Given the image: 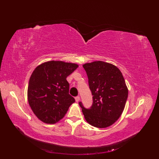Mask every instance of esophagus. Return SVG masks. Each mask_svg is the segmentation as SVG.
I'll return each instance as SVG.
<instances>
[{
	"instance_id": "1",
	"label": "esophagus",
	"mask_w": 159,
	"mask_h": 159,
	"mask_svg": "<svg viewBox=\"0 0 159 159\" xmlns=\"http://www.w3.org/2000/svg\"><path fill=\"white\" fill-rule=\"evenodd\" d=\"M75 102H78L80 100V98L79 97V96H77V97L75 98Z\"/></svg>"
}]
</instances>
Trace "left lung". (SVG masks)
<instances>
[{
    "instance_id": "8db88e82",
    "label": "left lung",
    "mask_w": 159,
    "mask_h": 159,
    "mask_svg": "<svg viewBox=\"0 0 159 159\" xmlns=\"http://www.w3.org/2000/svg\"><path fill=\"white\" fill-rule=\"evenodd\" d=\"M83 67L93 95L89 109L79 103L85 119L95 127H109L121 115L128 98V89L122 73L117 67L103 61L86 63Z\"/></svg>"
}]
</instances>
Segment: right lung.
Instances as JSON below:
<instances>
[{
  "mask_svg": "<svg viewBox=\"0 0 159 159\" xmlns=\"http://www.w3.org/2000/svg\"><path fill=\"white\" fill-rule=\"evenodd\" d=\"M78 65L62 61H49L37 66L28 87V101L40 121L54 124L64 117L75 99L69 94L67 77Z\"/></svg>",
  "mask_w": 159,
  "mask_h": 159,
  "instance_id": "obj_1",
  "label": "right lung"
}]
</instances>
